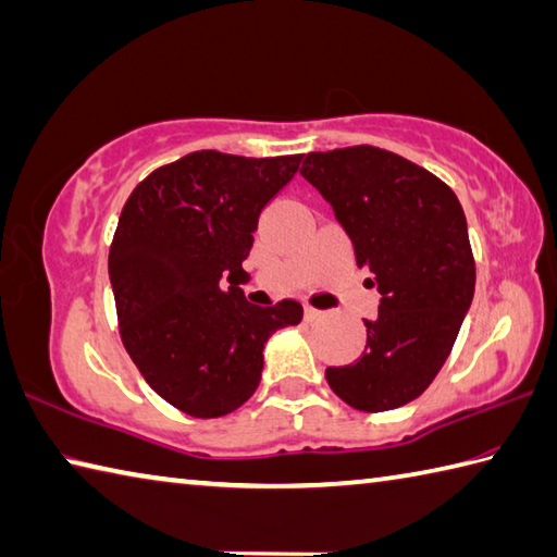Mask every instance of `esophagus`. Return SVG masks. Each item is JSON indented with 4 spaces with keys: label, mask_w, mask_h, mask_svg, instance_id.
Listing matches in <instances>:
<instances>
[{
    "label": "esophagus",
    "mask_w": 557,
    "mask_h": 557,
    "mask_svg": "<svg viewBox=\"0 0 557 557\" xmlns=\"http://www.w3.org/2000/svg\"><path fill=\"white\" fill-rule=\"evenodd\" d=\"M321 317H323V311L313 309V307H305V319H307V321H319Z\"/></svg>",
    "instance_id": "34e87169"
}]
</instances>
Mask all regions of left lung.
<instances>
[{"instance_id":"1","label":"left lung","mask_w":557,"mask_h":557,"mask_svg":"<svg viewBox=\"0 0 557 557\" xmlns=\"http://www.w3.org/2000/svg\"><path fill=\"white\" fill-rule=\"evenodd\" d=\"M301 175L336 211L382 295L377 317L366 319V352L326 368V380L352 409L404 407L438 375L472 305L465 211L446 182L375 146L309 153Z\"/></svg>"}]
</instances>
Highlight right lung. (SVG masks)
<instances>
[{"mask_svg": "<svg viewBox=\"0 0 557 557\" xmlns=\"http://www.w3.org/2000/svg\"><path fill=\"white\" fill-rule=\"evenodd\" d=\"M299 163L195 150L138 182L121 209L109 248L121 341L150 387L189 417L248 401L268 338L301 321L299 301L262 309L238 287L260 211Z\"/></svg>", "mask_w": 557, "mask_h": 557, "instance_id": "obj_1", "label": "right lung"}]
</instances>
